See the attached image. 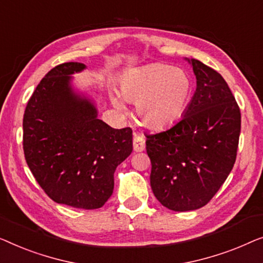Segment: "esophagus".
<instances>
[{
  "label": "esophagus",
  "mask_w": 263,
  "mask_h": 263,
  "mask_svg": "<svg viewBox=\"0 0 263 263\" xmlns=\"http://www.w3.org/2000/svg\"><path fill=\"white\" fill-rule=\"evenodd\" d=\"M145 149V139L139 133H133V150L136 153H140Z\"/></svg>",
  "instance_id": "esophagus-1"
}]
</instances>
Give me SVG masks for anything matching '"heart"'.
<instances>
[{
  "label": "heart",
  "mask_w": 263,
  "mask_h": 263,
  "mask_svg": "<svg viewBox=\"0 0 263 263\" xmlns=\"http://www.w3.org/2000/svg\"><path fill=\"white\" fill-rule=\"evenodd\" d=\"M120 95L112 93L113 105L125 110L124 100L137 103L140 123L150 130L175 125L186 112L193 91L191 76L183 69L165 63H153L124 73Z\"/></svg>",
  "instance_id": "heart-1"
}]
</instances>
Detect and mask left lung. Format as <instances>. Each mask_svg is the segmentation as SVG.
I'll return each instance as SVG.
<instances>
[{"label":"left lung","instance_id":"left-lung-1","mask_svg":"<svg viewBox=\"0 0 263 263\" xmlns=\"http://www.w3.org/2000/svg\"><path fill=\"white\" fill-rule=\"evenodd\" d=\"M197 90L182 119L168 130L146 135L150 184L169 210H198L214 197L234 167L241 112L219 72L198 59H187Z\"/></svg>","mask_w":263,"mask_h":263}]
</instances>
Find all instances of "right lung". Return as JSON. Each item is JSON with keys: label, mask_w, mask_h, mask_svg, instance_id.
Segmentation results:
<instances>
[{"label": "right lung", "mask_w": 263, "mask_h": 263, "mask_svg": "<svg viewBox=\"0 0 263 263\" xmlns=\"http://www.w3.org/2000/svg\"><path fill=\"white\" fill-rule=\"evenodd\" d=\"M82 63L54 66L36 86L24 114V153L44 192L58 204L94 210L113 193L114 172L132 153L130 127H110L71 87Z\"/></svg>", "instance_id": "obj_1"}]
</instances>
